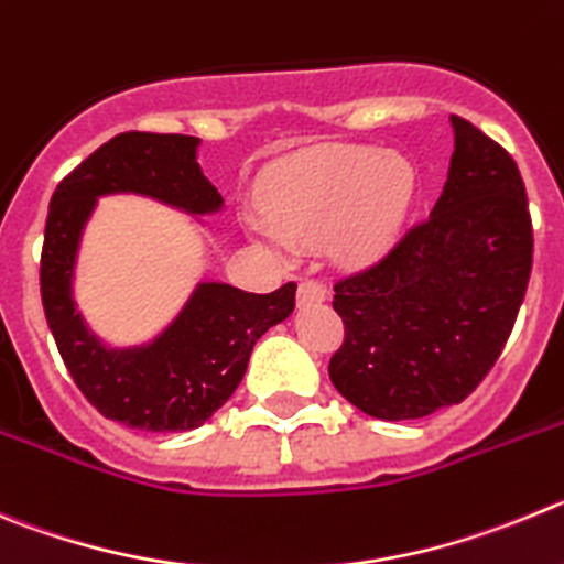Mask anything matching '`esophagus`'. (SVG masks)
I'll list each match as a JSON object with an SVG mask.
<instances>
[{"label":"esophagus","mask_w":564,"mask_h":564,"mask_svg":"<svg viewBox=\"0 0 564 564\" xmlns=\"http://www.w3.org/2000/svg\"><path fill=\"white\" fill-rule=\"evenodd\" d=\"M328 297V286L317 278H306V281H300L297 286V303H323Z\"/></svg>","instance_id":"obj_1"}]
</instances>
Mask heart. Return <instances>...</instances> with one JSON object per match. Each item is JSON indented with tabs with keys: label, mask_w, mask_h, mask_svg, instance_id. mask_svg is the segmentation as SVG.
I'll return each instance as SVG.
<instances>
[{
	"label": "heart",
	"mask_w": 564,
	"mask_h": 564,
	"mask_svg": "<svg viewBox=\"0 0 564 564\" xmlns=\"http://www.w3.org/2000/svg\"><path fill=\"white\" fill-rule=\"evenodd\" d=\"M414 172L401 155L370 144H330L300 152L261 183L272 228L252 225L261 239L286 250L290 241H323L345 264L376 258L406 219Z\"/></svg>",
	"instance_id": "1"
}]
</instances>
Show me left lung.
Masks as SVG:
<instances>
[{
    "instance_id": "8db88e82",
    "label": "left lung",
    "mask_w": 564,
    "mask_h": 564,
    "mask_svg": "<svg viewBox=\"0 0 564 564\" xmlns=\"http://www.w3.org/2000/svg\"><path fill=\"white\" fill-rule=\"evenodd\" d=\"M429 217L378 261L334 283L345 339L328 376L378 420H417L462 403L501 356L534 256L514 158L462 116Z\"/></svg>"
}]
</instances>
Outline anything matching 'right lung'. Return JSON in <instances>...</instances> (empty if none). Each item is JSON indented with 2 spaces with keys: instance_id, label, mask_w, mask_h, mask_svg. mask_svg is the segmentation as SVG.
Instances as JSON below:
<instances>
[{
  "instance_id": "obj_1",
  "label": "right lung",
  "mask_w": 564,
  "mask_h": 564,
  "mask_svg": "<svg viewBox=\"0 0 564 564\" xmlns=\"http://www.w3.org/2000/svg\"><path fill=\"white\" fill-rule=\"evenodd\" d=\"M199 139L181 133L113 135L57 183L41 247V303L61 359L86 401L128 429L192 431L228 403L245 378L252 345L294 308L297 283L252 294L228 283H199L181 317L150 347L108 350L72 303L80 230L99 194L139 192L192 214L223 197L194 161Z\"/></svg>"
}]
</instances>
